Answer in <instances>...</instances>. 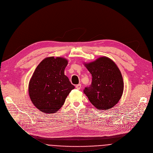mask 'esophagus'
<instances>
[{"mask_svg": "<svg viewBox=\"0 0 153 153\" xmlns=\"http://www.w3.org/2000/svg\"><path fill=\"white\" fill-rule=\"evenodd\" d=\"M76 89H78V90L81 89V84H77V85L76 86Z\"/></svg>", "mask_w": 153, "mask_h": 153, "instance_id": "obj_1", "label": "esophagus"}]
</instances>
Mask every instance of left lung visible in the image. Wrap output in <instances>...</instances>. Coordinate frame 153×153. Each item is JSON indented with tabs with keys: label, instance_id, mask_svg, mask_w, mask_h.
<instances>
[{
	"label": "left lung",
	"instance_id": "left-lung-1",
	"mask_svg": "<svg viewBox=\"0 0 153 153\" xmlns=\"http://www.w3.org/2000/svg\"><path fill=\"white\" fill-rule=\"evenodd\" d=\"M92 74V84L85 87L84 94L97 110H108L121 99L124 82L121 72L116 64L106 56L84 63Z\"/></svg>",
	"mask_w": 153,
	"mask_h": 153
}]
</instances>
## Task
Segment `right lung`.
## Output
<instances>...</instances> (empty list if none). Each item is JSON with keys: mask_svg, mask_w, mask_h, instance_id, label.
<instances>
[{"mask_svg": "<svg viewBox=\"0 0 153 153\" xmlns=\"http://www.w3.org/2000/svg\"><path fill=\"white\" fill-rule=\"evenodd\" d=\"M68 61L62 57H47L40 62L28 84L31 102L44 114L56 113L75 87L64 75Z\"/></svg>", "mask_w": 153, "mask_h": 153, "instance_id": "right-lung-1", "label": "right lung"}]
</instances>
